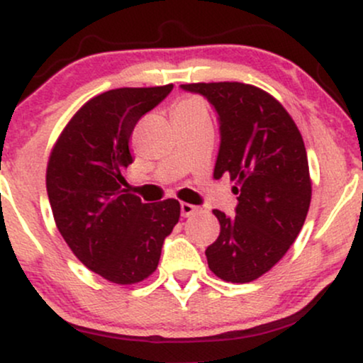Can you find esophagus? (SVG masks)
I'll use <instances>...</instances> for the list:
<instances>
[{"instance_id": "34e87169", "label": "esophagus", "mask_w": 363, "mask_h": 363, "mask_svg": "<svg viewBox=\"0 0 363 363\" xmlns=\"http://www.w3.org/2000/svg\"><path fill=\"white\" fill-rule=\"evenodd\" d=\"M196 211H198V206L189 205V203H181V215L182 216H189V215L196 213Z\"/></svg>"}]
</instances>
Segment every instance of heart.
Returning a JSON list of instances; mask_svg holds the SVG:
<instances>
[{"mask_svg": "<svg viewBox=\"0 0 363 363\" xmlns=\"http://www.w3.org/2000/svg\"><path fill=\"white\" fill-rule=\"evenodd\" d=\"M191 107H205V106H203V102L199 101V99L189 97V99H184V101L179 102L176 106V109H191Z\"/></svg>", "mask_w": 363, "mask_h": 363, "instance_id": "heart-1", "label": "heart"}]
</instances>
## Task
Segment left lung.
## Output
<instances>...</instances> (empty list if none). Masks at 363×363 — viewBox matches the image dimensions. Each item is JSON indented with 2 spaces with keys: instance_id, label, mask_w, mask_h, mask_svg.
<instances>
[{
  "instance_id": "left-lung-1",
  "label": "left lung",
  "mask_w": 363,
  "mask_h": 363,
  "mask_svg": "<svg viewBox=\"0 0 363 363\" xmlns=\"http://www.w3.org/2000/svg\"><path fill=\"white\" fill-rule=\"evenodd\" d=\"M215 107L220 150L213 177L228 176L235 216L213 210L220 235L208 245V266L230 283L259 278L285 256L309 211V162L297 124L268 91L239 82L186 83Z\"/></svg>"
}]
</instances>
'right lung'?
<instances>
[{
	"instance_id": "obj_1",
	"label": "right lung",
	"mask_w": 363,
	"mask_h": 363,
	"mask_svg": "<svg viewBox=\"0 0 363 363\" xmlns=\"http://www.w3.org/2000/svg\"><path fill=\"white\" fill-rule=\"evenodd\" d=\"M172 89H116L90 99L62 129L48 162L57 230L86 268L118 285L155 272L181 216L177 199L143 203L123 187L133 129Z\"/></svg>"
}]
</instances>
